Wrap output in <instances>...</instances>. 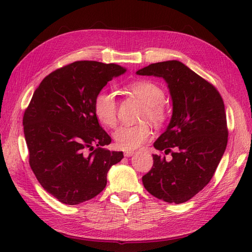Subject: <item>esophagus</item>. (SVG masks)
I'll return each mask as SVG.
<instances>
[{
  "mask_svg": "<svg viewBox=\"0 0 252 252\" xmlns=\"http://www.w3.org/2000/svg\"><path fill=\"white\" fill-rule=\"evenodd\" d=\"M135 154V152L134 151H126L125 153H123V155H125L126 157H131V156H133V155Z\"/></svg>",
  "mask_w": 252,
  "mask_h": 252,
  "instance_id": "34e87169",
  "label": "esophagus"
}]
</instances>
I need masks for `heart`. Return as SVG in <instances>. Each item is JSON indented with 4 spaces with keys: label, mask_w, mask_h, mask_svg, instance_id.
<instances>
[{
    "label": "heart",
    "mask_w": 252,
    "mask_h": 252,
    "mask_svg": "<svg viewBox=\"0 0 252 252\" xmlns=\"http://www.w3.org/2000/svg\"><path fill=\"white\" fill-rule=\"evenodd\" d=\"M130 92L141 99L145 105L141 119H149L154 123H162L167 117L164 105L163 90L158 84L148 80H140L129 85ZM94 114L101 125L107 127H115L118 120V101L115 94L107 90H101L96 94L93 101ZM153 131L147 123H140L136 126H122L115 134L116 145L131 151L140 147L142 144L151 140Z\"/></svg>",
    "instance_id": "obj_1"
}]
</instances>
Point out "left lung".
Masks as SVG:
<instances>
[{
	"label": "left lung",
	"mask_w": 252,
	"mask_h": 252,
	"mask_svg": "<svg viewBox=\"0 0 252 252\" xmlns=\"http://www.w3.org/2000/svg\"><path fill=\"white\" fill-rule=\"evenodd\" d=\"M136 73L163 78L173 106L167 130L154 143L172 159L153 155V168L142 178L144 187L165 202H185L210 182L225 152L223 99L210 82L178 61L151 63Z\"/></svg>",
	"instance_id": "1"
}]
</instances>
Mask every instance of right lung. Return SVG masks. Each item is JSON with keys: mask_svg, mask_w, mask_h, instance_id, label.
Segmentation results:
<instances>
[{"mask_svg": "<svg viewBox=\"0 0 252 252\" xmlns=\"http://www.w3.org/2000/svg\"><path fill=\"white\" fill-rule=\"evenodd\" d=\"M126 71L116 63H69L42 80L25 110L30 167L42 187L63 203L97 196L111 165L123 158L122 152L103 148L111 138L99 126L93 101L107 82Z\"/></svg>", "mask_w": 252, "mask_h": 252, "instance_id": "right-lung-1", "label": "right lung"}]
</instances>
